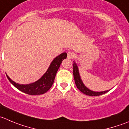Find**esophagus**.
Instances as JSON below:
<instances>
[{
    "label": "esophagus",
    "mask_w": 129,
    "mask_h": 129,
    "mask_svg": "<svg viewBox=\"0 0 129 129\" xmlns=\"http://www.w3.org/2000/svg\"><path fill=\"white\" fill-rule=\"evenodd\" d=\"M75 57V52H72V51L68 52V53H67V57L68 59H73Z\"/></svg>",
    "instance_id": "obj_1"
}]
</instances>
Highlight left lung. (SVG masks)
I'll use <instances>...</instances> for the list:
<instances>
[{
    "label": "left lung",
    "instance_id": "1",
    "mask_svg": "<svg viewBox=\"0 0 129 129\" xmlns=\"http://www.w3.org/2000/svg\"><path fill=\"white\" fill-rule=\"evenodd\" d=\"M73 77H74L75 85L76 86H77V87L78 88V90H79L80 91L82 92V93H84V94H86V95H90V96H98V95L105 94V93L108 92L109 91V90H106V91L103 92H94L89 90V89H87V88L84 85V84H83V82H82V80H81L80 78V77L78 67H77L75 62L73 63Z\"/></svg>",
    "mask_w": 129,
    "mask_h": 129
}]
</instances>
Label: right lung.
<instances>
[{"mask_svg":"<svg viewBox=\"0 0 129 129\" xmlns=\"http://www.w3.org/2000/svg\"><path fill=\"white\" fill-rule=\"evenodd\" d=\"M67 53L63 52L59 56L56 57L51 62L47 72L39 80L32 84L28 85H21L13 82L11 78L7 75L9 82L18 90H21L25 94L29 95H40L47 92L50 88L52 87L54 81L56 73L58 70L62 61L67 58Z\"/></svg>","mask_w":129,"mask_h":129,"instance_id":"add662e5","label":"right lung"}]
</instances>
